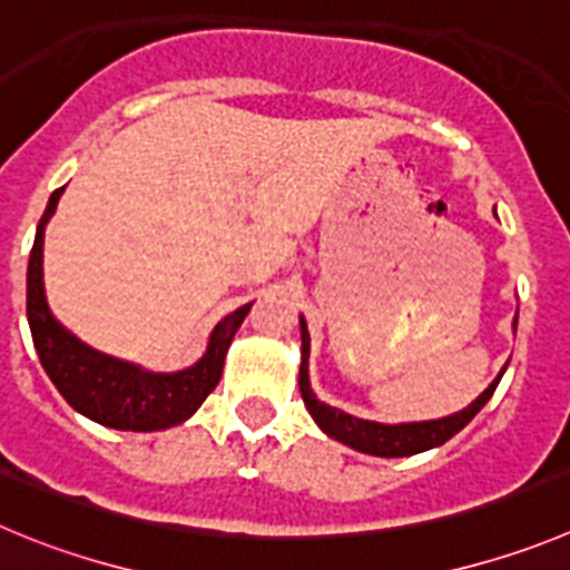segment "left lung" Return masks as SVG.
<instances>
[{"label":"left lung","mask_w":570,"mask_h":570,"mask_svg":"<svg viewBox=\"0 0 570 570\" xmlns=\"http://www.w3.org/2000/svg\"><path fill=\"white\" fill-rule=\"evenodd\" d=\"M514 328H518V317H514ZM507 371V368H503ZM503 371L498 374V380L481 393V396L466 405L464 411L453 413L446 419H433V422H411V424H380V422H365V419L348 416V413L337 411V407L323 405L321 399L312 393L309 385V328L306 321L301 317V376H297V385H301V396L306 411L312 413V419L317 422V428L323 430L332 439L343 441L351 450H360V453L380 455V459H402V455H416L424 450H433L441 446L444 441L453 439L459 430H464L466 424L475 419V413L487 405L492 399L494 387L501 382Z\"/></svg>","instance_id":"left-lung-1"}]
</instances>
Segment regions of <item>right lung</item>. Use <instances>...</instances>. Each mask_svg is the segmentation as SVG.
Segmentation results:
<instances>
[{"label": "right lung", "mask_w": 570, "mask_h": 570, "mask_svg": "<svg viewBox=\"0 0 570 570\" xmlns=\"http://www.w3.org/2000/svg\"><path fill=\"white\" fill-rule=\"evenodd\" d=\"M61 194L63 188H58L47 202L45 216L36 227L28 264V323L47 376L69 405L104 428L151 433V430L183 424L199 411L207 393L219 385L233 334L238 332L253 303L227 315L213 328L205 357L177 374H151L140 365L106 357L100 351L89 348L52 317L45 297V273H41L45 227L56 213Z\"/></svg>", "instance_id": "add662e5"}]
</instances>
